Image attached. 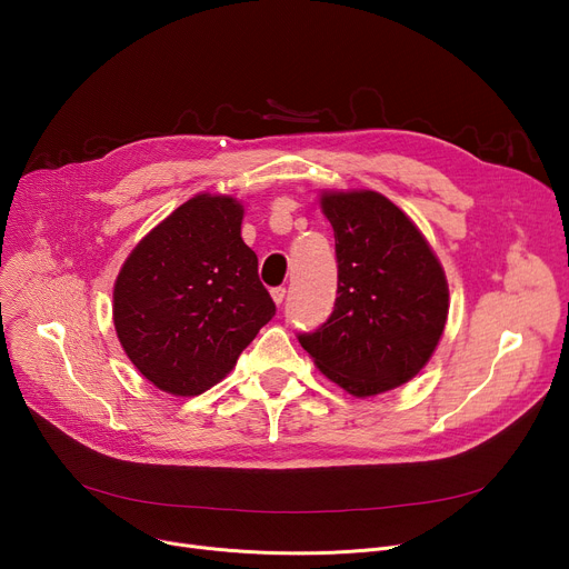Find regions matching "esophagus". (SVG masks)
Masks as SVG:
<instances>
[{"label":"esophagus","instance_id":"34e87169","mask_svg":"<svg viewBox=\"0 0 569 569\" xmlns=\"http://www.w3.org/2000/svg\"><path fill=\"white\" fill-rule=\"evenodd\" d=\"M272 300H274L277 305H283V300H286V288H283V286L272 288Z\"/></svg>","mask_w":569,"mask_h":569}]
</instances>
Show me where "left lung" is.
<instances>
[{"mask_svg":"<svg viewBox=\"0 0 569 569\" xmlns=\"http://www.w3.org/2000/svg\"><path fill=\"white\" fill-rule=\"evenodd\" d=\"M320 207L335 228L337 302L316 332L297 339L348 395L376 397L431 360L450 290L425 234L392 200L325 191Z\"/></svg>","mask_w":569,"mask_h":569,"instance_id":"8db88e82","label":"left lung"}]
</instances>
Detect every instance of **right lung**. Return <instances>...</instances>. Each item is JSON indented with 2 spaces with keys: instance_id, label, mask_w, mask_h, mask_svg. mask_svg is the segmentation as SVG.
Masks as SVG:
<instances>
[{
  "instance_id": "add662e5",
  "label": "right lung",
  "mask_w": 569,
  "mask_h": 569,
  "mask_svg": "<svg viewBox=\"0 0 569 569\" xmlns=\"http://www.w3.org/2000/svg\"><path fill=\"white\" fill-rule=\"evenodd\" d=\"M242 219L234 198L198 193L147 232L119 269L117 339L168 395L198 397L214 387L277 313Z\"/></svg>"
}]
</instances>
